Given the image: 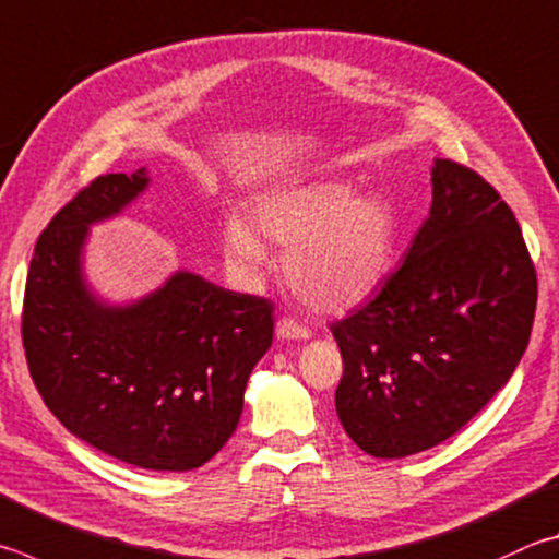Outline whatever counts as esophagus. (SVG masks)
<instances>
[{
  "mask_svg": "<svg viewBox=\"0 0 559 559\" xmlns=\"http://www.w3.org/2000/svg\"><path fill=\"white\" fill-rule=\"evenodd\" d=\"M276 334H278V340H308L310 330L302 328V324H298L296 320L283 318L276 324Z\"/></svg>",
  "mask_w": 559,
  "mask_h": 559,
  "instance_id": "34e87169",
  "label": "esophagus"
}]
</instances>
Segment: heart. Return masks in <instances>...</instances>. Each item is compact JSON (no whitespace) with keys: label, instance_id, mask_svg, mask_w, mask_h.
Wrapping results in <instances>:
<instances>
[{"label":"heart","instance_id":"heart-1","mask_svg":"<svg viewBox=\"0 0 559 559\" xmlns=\"http://www.w3.org/2000/svg\"><path fill=\"white\" fill-rule=\"evenodd\" d=\"M253 222L273 245L288 247L283 273L314 312H347L369 300L389 276L395 215L379 195H354L340 180L283 188L253 202ZM229 259L247 278L269 266L259 233L241 217L225 229Z\"/></svg>","mask_w":559,"mask_h":559}]
</instances>
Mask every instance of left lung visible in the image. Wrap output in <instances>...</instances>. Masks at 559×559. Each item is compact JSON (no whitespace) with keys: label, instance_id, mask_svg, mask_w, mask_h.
<instances>
[{"label":"left lung","instance_id":"left-lung-1","mask_svg":"<svg viewBox=\"0 0 559 559\" xmlns=\"http://www.w3.org/2000/svg\"><path fill=\"white\" fill-rule=\"evenodd\" d=\"M537 276L511 207L472 168L435 158L432 205L381 290L332 322L334 393L359 450L401 460L462 430L519 367Z\"/></svg>","mask_w":559,"mask_h":559}]
</instances>
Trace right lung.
<instances>
[{"label": "right lung", "mask_w": 559, "mask_h": 559, "mask_svg": "<svg viewBox=\"0 0 559 559\" xmlns=\"http://www.w3.org/2000/svg\"><path fill=\"white\" fill-rule=\"evenodd\" d=\"M148 170L99 176L50 219L28 266L22 337L28 371L66 428L154 472L210 462L237 430L249 373L273 342V302L176 271L127 306L90 290V227L148 188Z\"/></svg>", "instance_id": "add662e5"}]
</instances>
